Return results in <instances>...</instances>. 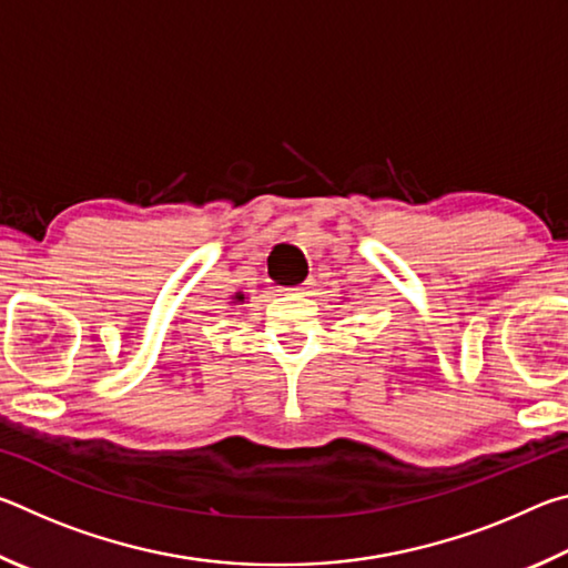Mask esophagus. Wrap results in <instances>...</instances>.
<instances>
[{"instance_id":"obj_1","label":"esophagus","mask_w":568,"mask_h":568,"mask_svg":"<svg viewBox=\"0 0 568 568\" xmlns=\"http://www.w3.org/2000/svg\"><path fill=\"white\" fill-rule=\"evenodd\" d=\"M311 285H313V283H303V285L291 287V291H293V293H307V291H311Z\"/></svg>"}]
</instances>
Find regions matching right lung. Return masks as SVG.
I'll return each instance as SVG.
<instances>
[{
	"instance_id": "right-lung-1",
	"label": "right lung",
	"mask_w": 568,
	"mask_h": 568,
	"mask_svg": "<svg viewBox=\"0 0 568 568\" xmlns=\"http://www.w3.org/2000/svg\"><path fill=\"white\" fill-rule=\"evenodd\" d=\"M245 301V295L243 293H237V295H233V303H243Z\"/></svg>"
}]
</instances>
